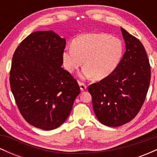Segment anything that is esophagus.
<instances>
[{
	"label": "esophagus",
	"instance_id": "1",
	"mask_svg": "<svg viewBox=\"0 0 157 157\" xmlns=\"http://www.w3.org/2000/svg\"><path fill=\"white\" fill-rule=\"evenodd\" d=\"M79 86H80V87L81 91H84L85 90L87 89V86H86L85 83H83V82H79Z\"/></svg>",
	"mask_w": 157,
	"mask_h": 157
}]
</instances>
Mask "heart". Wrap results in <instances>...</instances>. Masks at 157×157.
Listing matches in <instances>:
<instances>
[{
	"label": "heart",
	"mask_w": 157,
	"mask_h": 157,
	"mask_svg": "<svg viewBox=\"0 0 157 157\" xmlns=\"http://www.w3.org/2000/svg\"><path fill=\"white\" fill-rule=\"evenodd\" d=\"M123 55V44L117 37L104 33L81 35L73 40L71 48H65L62 53L64 68L72 73L80 67L82 78L102 80L117 68Z\"/></svg>",
	"instance_id": "1"
}]
</instances>
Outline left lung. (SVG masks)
<instances>
[{"label": "left lung", "instance_id": "1", "mask_svg": "<svg viewBox=\"0 0 157 157\" xmlns=\"http://www.w3.org/2000/svg\"><path fill=\"white\" fill-rule=\"evenodd\" d=\"M121 32L126 50L117 68L88 89L97 118L110 127L124 125L136 116L151 80V66L143 45L124 29Z\"/></svg>", "mask_w": 157, "mask_h": 157}]
</instances>
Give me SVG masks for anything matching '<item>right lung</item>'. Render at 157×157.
Masks as SVG:
<instances>
[{
    "label": "right lung",
    "instance_id": "add662e5",
    "mask_svg": "<svg viewBox=\"0 0 157 157\" xmlns=\"http://www.w3.org/2000/svg\"><path fill=\"white\" fill-rule=\"evenodd\" d=\"M66 43L53 31L35 32L12 57L11 90L21 115L37 128L50 131L62 125L80 92L77 80L61 67Z\"/></svg>",
    "mask_w": 157,
    "mask_h": 157
}]
</instances>
